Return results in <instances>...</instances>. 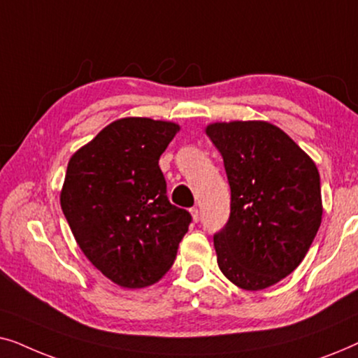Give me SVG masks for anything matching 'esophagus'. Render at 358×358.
Here are the masks:
<instances>
[{"instance_id":"esophagus-1","label":"esophagus","mask_w":358,"mask_h":358,"mask_svg":"<svg viewBox=\"0 0 358 358\" xmlns=\"http://www.w3.org/2000/svg\"><path fill=\"white\" fill-rule=\"evenodd\" d=\"M190 215H192V220L195 223L199 222V210L197 208H190Z\"/></svg>"}]
</instances>
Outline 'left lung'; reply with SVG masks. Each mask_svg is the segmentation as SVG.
<instances>
[{
	"label": "left lung",
	"instance_id": "obj_1",
	"mask_svg": "<svg viewBox=\"0 0 358 358\" xmlns=\"http://www.w3.org/2000/svg\"><path fill=\"white\" fill-rule=\"evenodd\" d=\"M205 134L223 156L231 189L229 220L213 236L218 267L243 290H264L300 266L320 229V173L268 122H215Z\"/></svg>",
	"mask_w": 358,
	"mask_h": 358
}]
</instances>
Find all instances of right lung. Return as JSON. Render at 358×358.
<instances>
[{"label":"right lung","mask_w":358,"mask_h":358,"mask_svg":"<svg viewBox=\"0 0 358 358\" xmlns=\"http://www.w3.org/2000/svg\"><path fill=\"white\" fill-rule=\"evenodd\" d=\"M174 122L125 117L68 161L62 210L92 266L124 288H145L174 264L192 217L168 200L159 156Z\"/></svg>","instance_id":"obj_1"}]
</instances>
